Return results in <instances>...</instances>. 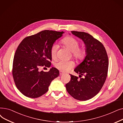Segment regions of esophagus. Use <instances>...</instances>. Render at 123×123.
Returning a JSON list of instances; mask_svg holds the SVG:
<instances>
[{
	"label": "esophagus",
	"mask_w": 123,
	"mask_h": 123,
	"mask_svg": "<svg viewBox=\"0 0 123 123\" xmlns=\"http://www.w3.org/2000/svg\"><path fill=\"white\" fill-rule=\"evenodd\" d=\"M64 74V73L62 71H60V75H63Z\"/></svg>",
	"instance_id": "obj_1"
}]
</instances>
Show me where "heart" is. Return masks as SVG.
I'll return each instance as SVG.
<instances>
[{"label":"heart","instance_id":"obj_1","mask_svg":"<svg viewBox=\"0 0 123 123\" xmlns=\"http://www.w3.org/2000/svg\"><path fill=\"white\" fill-rule=\"evenodd\" d=\"M61 43L64 45L72 53L73 57L78 61H82L86 56V51L82 48H79V42L75 38L72 37H66L61 40ZM58 46L53 45L51 48V55L53 59H55L57 56ZM74 63L72 61L60 60L56 62L55 67L61 71L67 72L73 67Z\"/></svg>","mask_w":123,"mask_h":123}]
</instances>
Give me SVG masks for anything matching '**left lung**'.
Here are the masks:
<instances>
[{"mask_svg": "<svg viewBox=\"0 0 123 123\" xmlns=\"http://www.w3.org/2000/svg\"><path fill=\"white\" fill-rule=\"evenodd\" d=\"M81 39L85 45L86 56L74 69L78 77L70 74L71 80L66 84L67 92L75 99L87 100L97 95L102 88L107 77L109 60L103 44L90 34L82 31H71Z\"/></svg>", "mask_w": 123, "mask_h": 123, "instance_id": "left-lung-1", "label": "left lung"}]
</instances>
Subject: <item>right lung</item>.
Listing matches in <instances>:
<instances>
[{"label":"right lung","instance_id":"obj_1","mask_svg":"<svg viewBox=\"0 0 123 123\" xmlns=\"http://www.w3.org/2000/svg\"><path fill=\"white\" fill-rule=\"evenodd\" d=\"M64 33L44 30L26 37L18 45L13 58L12 75L16 86L25 97H41L48 92L53 80L59 75L54 67L48 72L39 69L50 67L51 47Z\"/></svg>","mask_w":123,"mask_h":123}]
</instances>
